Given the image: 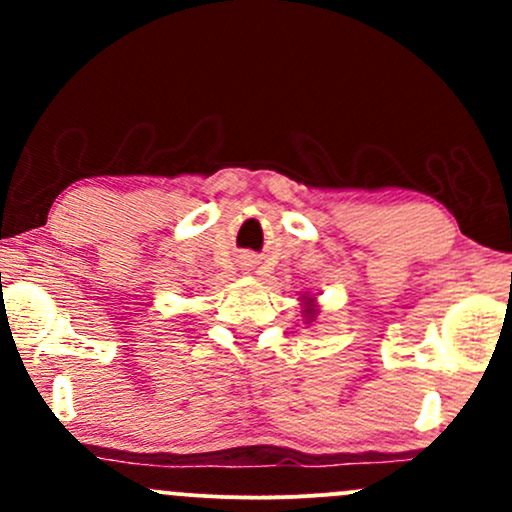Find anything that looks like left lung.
Masks as SVG:
<instances>
[{"label":"left lung","mask_w":512,"mask_h":512,"mask_svg":"<svg viewBox=\"0 0 512 512\" xmlns=\"http://www.w3.org/2000/svg\"><path fill=\"white\" fill-rule=\"evenodd\" d=\"M308 301H313V298H308ZM305 315H308V320H310V317H313V315H315V310H313V308H310V305H308V308H305Z\"/></svg>","instance_id":"obj_1"}]
</instances>
